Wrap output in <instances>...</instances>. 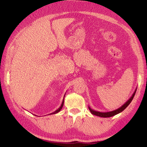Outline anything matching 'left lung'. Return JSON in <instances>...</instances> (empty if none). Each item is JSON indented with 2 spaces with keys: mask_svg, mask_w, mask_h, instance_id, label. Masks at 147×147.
I'll return each instance as SVG.
<instances>
[{
  "mask_svg": "<svg viewBox=\"0 0 147 147\" xmlns=\"http://www.w3.org/2000/svg\"><path fill=\"white\" fill-rule=\"evenodd\" d=\"M137 90V88L135 89V91H134V93L132 94V95H131V97L128 99V100L125 103H124L123 106H121L120 108H119L118 109H115V110L113 111H108V112H100V111H95L94 110V109H91L90 107H89V111H91V113L93 114V115H94L96 116H98V117H112L117 115V114H118L119 113H121L123 111L124 109H125L126 107H127L129 104H130V102H131V100H133L134 98V96H135V94H136V92Z\"/></svg>",
  "mask_w": 147,
  "mask_h": 147,
  "instance_id": "obj_1",
  "label": "left lung"
}]
</instances>
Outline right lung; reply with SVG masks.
<instances>
[{
  "mask_svg": "<svg viewBox=\"0 0 147 147\" xmlns=\"http://www.w3.org/2000/svg\"><path fill=\"white\" fill-rule=\"evenodd\" d=\"M65 95H64V96H63V101H62V103H61V104L60 107H59V108L58 109H56V110L55 111H54L53 113H50V114H49V115H53V114H56V113H58L59 111L61 110V109H62V107H63V103H64V97H65Z\"/></svg>",
  "mask_w": 147,
  "mask_h": 147,
  "instance_id": "right-lung-1",
  "label": "right lung"
}]
</instances>
